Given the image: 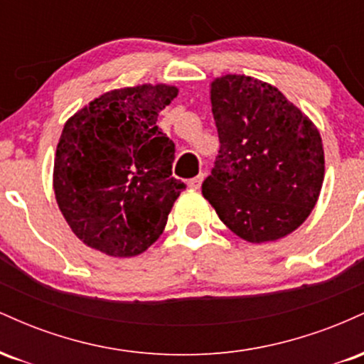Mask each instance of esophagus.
<instances>
[{"label":"esophagus","mask_w":364,"mask_h":364,"mask_svg":"<svg viewBox=\"0 0 364 364\" xmlns=\"http://www.w3.org/2000/svg\"><path fill=\"white\" fill-rule=\"evenodd\" d=\"M202 181H203V174H198V176L191 178L190 181H188V186L193 188V190H198V188L202 186Z\"/></svg>","instance_id":"obj_1"}]
</instances>
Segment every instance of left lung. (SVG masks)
Returning a JSON list of instances; mask_svg holds the SVG:
<instances>
[{
	"instance_id": "1",
	"label": "left lung",
	"mask_w": 364,
	"mask_h": 364,
	"mask_svg": "<svg viewBox=\"0 0 364 364\" xmlns=\"http://www.w3.org/2000/svg\"><path fill=\"white\" fill-rule=\"evenodd\" d=\"M210 102L220 150L202 195L248 243L291 235L323 185L318 128L277 87L246 75L214 78Z\"/></svg>"
}]
</instances>
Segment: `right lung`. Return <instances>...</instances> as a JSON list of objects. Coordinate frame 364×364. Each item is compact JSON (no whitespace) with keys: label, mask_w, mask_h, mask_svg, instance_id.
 <instances>
[{"label":"right lung","mask_w":364,"mask_h":364,"mask_svg":"<svg viewBox=\"0 0 364 364\" xmlns=\"http://www.w3.org/2000/svg\"><path fill=\"white\" fill-rule=\"evenodd\" d=\"M178 92L168 83L112 89L65 123L54 156L53 190L83 245L129 258L162 235L186 188L171 174L173 140L156 124Z\"/></svg>","instance_id":"add662e5"}]
</instances>
